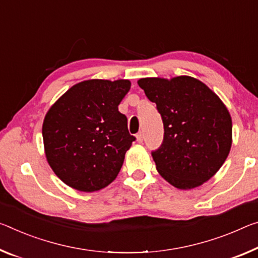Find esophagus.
<instances>
[{
    "mask_svg": "<svg viewBox=\"0 0 258 258\" xmlns=\"http://www.w3.org/2000/svg\"><path fill=\"white\" fill-rule=\"evenodd\" d=\"M137 141L139 142V144H142V141H144V136H142L141 132L137 134Z\"/></svg>",
    "mask_w": 258,
    "mask_h": 258,
    "instance_id": "34e87169",
    "label": "esophagus"
}]
</instances>
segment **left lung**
<instances>
[{"label": "left lung", "mask_w": 258, "mask_h": 258, "mask_svg": "<svg viewBox=\"0 0 258 258\" xmlns=\"http://www.w3.org/2000/svg\"><path fill=\"white\" fill-rule=\"evenodd\" d=\"M156 103L164 138L151 151L156 169L171 185L191 189L214 177L232 146V119L219 97L188 76L142 78L138 81Z\"/></svg>", "instance_id": "1"}]
</instances>
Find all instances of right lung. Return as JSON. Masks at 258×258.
<instances>
[{"label": "right lung", "mask_w": 258, "mask_h": 258, "mask_svg": "<svg viewBox=\"0 0 258 258\" xmlns=\"http://www.w3.org/2000/svg\"><path fill=\"white\" fill-rule=\"evenodd\" d=\"M128 80L81 81L59 97L44 117L42 137L49 165L68 186L80 191L107 187L119 173L136 138L118 105Z\"/></svg>", "instance_id": "obj_1"}]
</instances>
